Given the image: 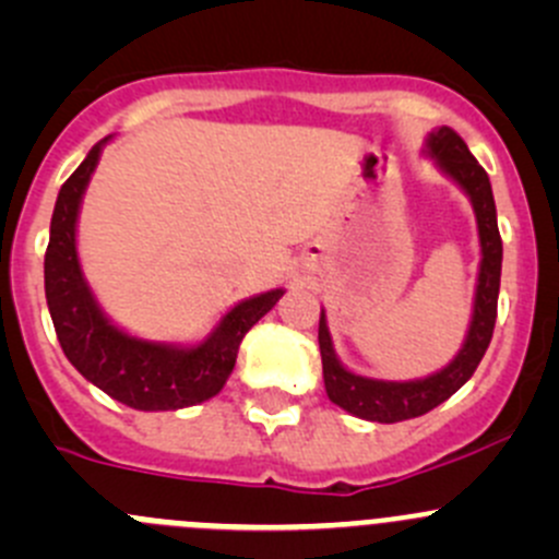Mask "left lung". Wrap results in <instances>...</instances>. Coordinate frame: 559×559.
<instances>
[{
    "instance_id": "left-lung-1",
    "label": "left lung",
    "mask_w": 559,
    "mask_h": 559,
    "mask_svg": "<svg viewBox=\"0 0 559 559\" xmlns=\"http://www.w3.org/2000/svg\"><path fill=\"white\" fill-rule=\"evenodd\" d=\"M427 151L449 178L462 186L473 202L478 224V240H481V267H478L476 302H473L471 330L460 354L438 373L419 381H379L365 379L343 368L332 348L330 330H326L324 311L319 319V352L321 368H324L326 397L341 405L348 414L381 425L414 419L427 414L476 373L489 341H492L495 319H498V292H500V264H503V240L498 233V213H495L492 186L489 175L478 165L476 156L467 151L465 140L454 129L441 127L427 138Z\"/></svg>"
}]
</instances>
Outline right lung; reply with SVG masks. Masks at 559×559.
Returning <instances> with one entry per match:
<instances>
[{"instance_id": "obj_1", "label": "right lung", "mask_w": 559, "mask_h": 559, "mask_svg": "<svg viewBox=\"0 0 559 559\" xmlns=\"http://www.w3.org/2000/svg\"><path fill=\"white\" fill-rule=\"evenodd\" d=\"M103 145L105 140L94 145L81 167L64 180L50 218L45 300L56 337L83 379L129 408L178 411L211 400L227 384L246 332L281 300L284 289L238 302L205 341L191 348L140 341L110 324L83 278L75 248L78 211Z\"/></svg>"}]
</instances>
